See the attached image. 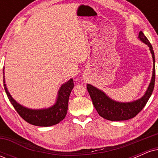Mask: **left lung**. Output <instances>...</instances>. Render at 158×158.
<instances>
[{"label":"left lung","instance_id":"8db88e82","mask_svg":"<svg viewBox=\"0 0 158 158\" xmlns=\"http://www.w3.org/2000/svg\"><path fill=\"white\" fill-rule=\"evenodd\" d=\"M138 38L141 41L149 47L153 59V71L151 82L148 85L146 93L140 99L131 102H119L111 99L104 92L94 87L93 85H87V89L91 98L94 108L97 110L99 116L108 120H127L135 117L144 108L153 92L155 81V60L153 48L142 31L139 32Z\"/></svg>","mask_w":158,"mask_h":158}]
</instances>
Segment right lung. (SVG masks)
I'll return each mask as SVG.
<instances>
[{
  "instance_id": "obj_1",
  "label": "right lung",
  "mask_w": 158,
  "mask_h": 158,
  "mask_svg": "<svg viewBox=\"0 0 158 158\" xmlns=\"http://www.w3.org/2000/svg\"><path fill=\"white\" fill-rule=\"evenodd\" d=\"M4 74V69H3ZM4 78V77H3ZM74 86L73 79H70L61 86L58 92V97L53 106L44 109H30L18 103L10 94L5 84L3 79V87L9 100L22 118L30 124L37 126H51L58 124L64 119L68 108V100L70 92Z\"/></svg>"
}]
</instances>
